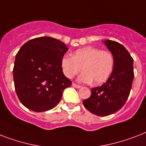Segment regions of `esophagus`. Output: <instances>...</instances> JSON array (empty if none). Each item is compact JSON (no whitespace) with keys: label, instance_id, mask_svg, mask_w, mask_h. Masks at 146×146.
Instances as JSON below:
<instances>
[{"label":"esophagus","instance_id":"esophagus-1","mask_svg":"<svg viewBox=\"0 0 146 146\" xmlns=\"http://www.w3.org/2000/svg\"><path fill=\"white\" fill-rule=\"evenodd\" d=\"M72 86H73L74 88H76V89H80V87H81V86H80V85L76 84V83H73V84H72Z\"/></svg>","mask_w":146,"mask_h":146}]
</instances>
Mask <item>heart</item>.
Returning <instances> with one entry per match:
<instances>
[{
	"label": "heart",
	"instance_id": "1",
	"mask_svg": "<svg viewBox=\"0 0 146 146\" xmlns=\"http://www.w3.org/2000/svg\"><path fill=\"white\" fill-rule=\"evenodd\" d=\"M113 65L111 53L92 46L77 49L72 57L65 55L61 59L62 70L66 77L71 79L82 70L83 73L78 77V81L92 82L94 85L105 82L113 71Z\"/></svg>",
	"mask_w": 146,
	"mask_h": 146
}]
</instances>
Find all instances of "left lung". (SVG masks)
Masks as SVG:
<instances>
[{
    "label": "left lung",
    "mask_w": 146,
    "mask_h": 146,
    "mask_svg": "<svg viewBox=\"0 0 146 146\" xmlns=\"http://www.w3.org/2000/svg\"><path fill=\"white\" fill-rule=\"evenodd\" d=\"M103 42L113 55V71L106 82L92 89L91 96L82 102L88 111L100 117L114 113L124 105L134 77L133 59L124 46L111 40Z\"/></svg>",
    "instance_id": "1"
}]
</instances>
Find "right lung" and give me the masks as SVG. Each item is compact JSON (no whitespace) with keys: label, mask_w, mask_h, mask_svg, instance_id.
<instances>
[{"label":"right lung","mask_w":146,"mask_h":146,"mask_svg":"<svg viewBox=\"0 0 146 146\" xmlns=\"http://www.w3.org/2000/svg\"><path fill=\"white\" fill-rule=\"evenodd\" d=\"M67 50L64 42L48 36L29 40L20 48L13 73L17 95L26 108L43 112L59 103L64 89L72 84L61 67Z\"/></svg>","instance_id":"right-lung-1"}]
</instances>
